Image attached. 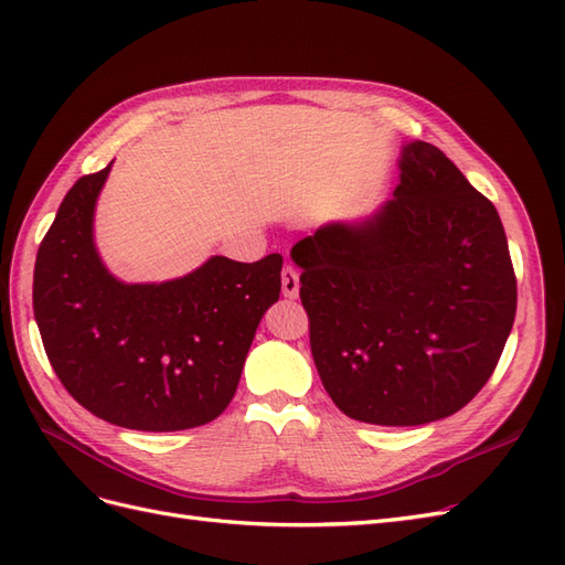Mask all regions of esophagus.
Returning a JSON list of instances; mask_svg holds the SVG:
<instances>
[{
  "label": "esophagus",
  "instance_id": "obj_1",
  "mask_svg": "<svg viewBox=\"0 0 565 565\" xmlns=\"http://www.w3.org/2000/svg\"><path fill=\"white\" fill-rule=\"evenodd\" d=\"M282 295L285 299H297L299 297V273L292 266L282 268Z\"/></svg>",
  "mask_w": 565,
  "mask_h": 565
}]
</instances>
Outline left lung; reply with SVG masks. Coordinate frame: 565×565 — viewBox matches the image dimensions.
I'll return each mask as SVG.
<instances>
[{
  "label": "left lung",
  "mask_w": 565,
  "mask_h": 565,
  "mask_svg": "<svg viewBox=\"0 0 565 565\" xmlns=\"http://www.w3.org/2000/svg\"><path fill=\"white\" fill-rule=\"evenodd\" d=\"M393 198L292 247L311 353L351 419L419 426L455 415L498 365L516 278L494 204L426 141H405Z\"/></svg>",
  "instance_id": "8db88e82"
}]
</instances>
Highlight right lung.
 I'll use <instances>...</instances> for the list:
<instances>
[{
	"instance_id": "obj_1",
	"label": "right lung",
	"mask_w": 565,
	"mask_h": 565,
	"mask_svg": "<svg viewBox=\"0 0 565 565\" xmlns=\"http://www.w3.org/2000/svg\"><path fill=\"white\" fill-rule=\"evenodd\" d=\"M110 167L67 191L40 245L32 306L44 351L92 415L136 431L193 429L233 401L254 332L280 299L282 256H210L164 282L115 278L94 243Z\"/></svg>"
}]
</instances>
